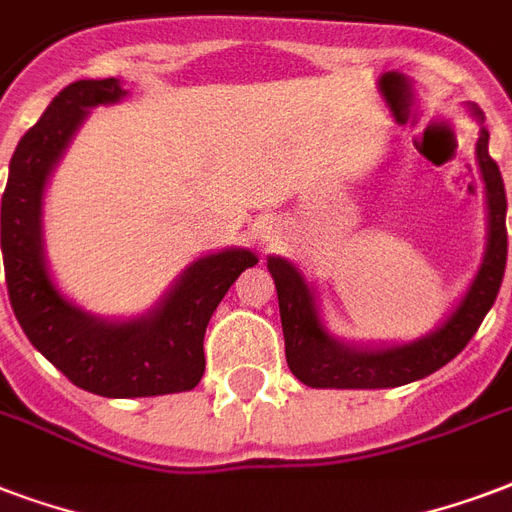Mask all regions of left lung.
Instances as JSON below:
<instances>
[{"label": "left lung", "mask_w": 512, "mask_h": 512, "mask_svg": "<svg viewBox=\"0 0 512 512\" xmlns=\"http://www.w3.org/2000/svg\"><path fill=\"white\" fill-rule=\"evenodd\" d=\"M478 164L486 183L489 202V248L480 264L478 278L472 280L467 297L456 313L440 329L424 340L383 351H364L337 343L321 326L313 294L299 270L286 259L267 261L275 288H278L280 324L286 337V361L291 372L305 386L313 388H394L421 380L445 367L453 356L464 351L472 334L494 305L507 261V197L505 180L497 161L489 156V129L483 126L478 137Z\"/></svg>", "instance_id": "obj_1"}]
</instances>
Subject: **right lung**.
Returning <instances> with one entry per match:
<instances>
[{
  "label": "right lung",
  "mask_w": 512,
  "mask_h": 512,
  "mask_svg": "<svg viewBox=\"0 0 512 512\" xmlns=\"http://www.w3.org/2000/svg\"><path fill=\"white\" fill-rule=\"evenodd\" d=\"M115 78L61 88L23 134L2 194V259L10 305L29 343L75 386L99 397L191 391L205 375V329L218 302L256 264L251 251H224L188 267L151 315L110 324L61 297L42 259V188L88 107L118 102Z\"/></svg>",
  "instance_id": "1"
}]
</instances>
